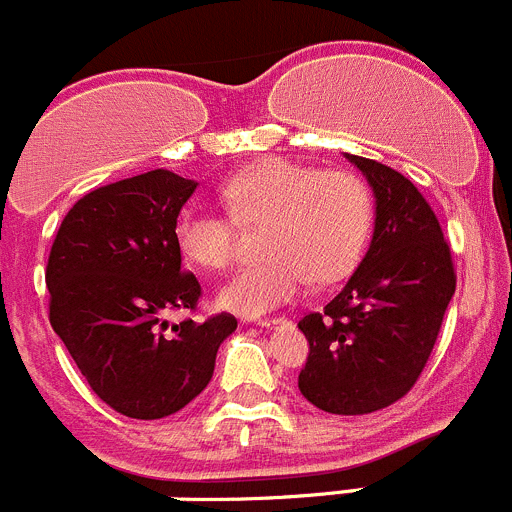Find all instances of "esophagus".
Instances as JSON below:
<instances>
[{
  "instance_id": "1",
  "label": "esophagus",
  "mask_w": 512,
  "mask_h": 512,
  "mask_svg": "<svg viewBox=\"0 0 512 512\" xmlns=\"http://www.w3.org/2000/svg\"><path fill=\"white\" fill-rule=\"evenodd\" d=\"M257 326L283 328V326H290V318H285V315H278V318H257Z\"/></svg>"
}]
</instances>
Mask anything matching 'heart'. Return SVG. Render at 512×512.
Instances as JSON below:
<instances>
[{
	"label": "heart",
	"mask_w": 512,
	"mask_h": 512,
	"mask_svg": "<svg viewBox=\"0 0 512 512\" xmlns=\"http://www.w3.org/2000/svg\"><path fill=\"white\" fill-rule=\"evenodd\" d=\"M227 214L189 204L174 224L181 255L202 270H224L240 255L242 229H260V260L242 267L219 293L240 315H260L298 298L310 280L333 283L364 255L374 199L348 169H313L265 159L219 186Z\"/></svg>",
	"instance_id": "1"
}]
</instances>
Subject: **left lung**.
<instances>
[{
    "label": "left lung",
    "mask_w": 512,
    "mask_h": 512,
    "mask_svg": "<svg viewBox=\"0 0 512 512\" xmlns=\"http://www.w3.org/2000/svg\"><path fill=\"white\" fill-rule=\"evenodd\" d=\"M376 197L374 237L341 293L298 328V389L328 414H371L417 384L457 288L452 252L422 191L399 171L346 154Z\"/></svg>",
    "instance_id": "left-lung-1"
}]
</instances>
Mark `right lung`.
Returning a JSON list of instances; mask_svg holds the SVG:
<instances>
[{
	"label": "right lung",
	"mask_w": 512,
	"mask_h": 512,
	"mask_svg": "<svg viewBox=\"0 0 512 512\" xmlns=\"http://www.w3.org/2000/svg\"><path fill=\"white\" fill-rule=\"evenodd\" d=\"M197 184L169 169L88 191L52 242L45 283L50 326L100 401L131 419L184 409L214 374L232 313L169 327L171 309L199 310L202 285L181 270L174 224Z\"/></svg>",
	"instance_id": "add662e5"
}]
</instances>
